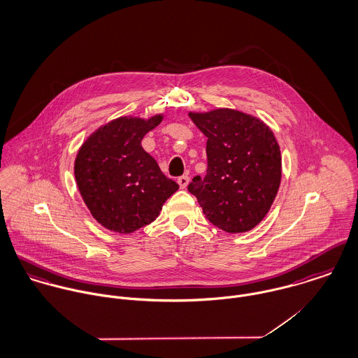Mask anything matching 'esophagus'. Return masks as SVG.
<instances>
[{
  "mask_svg": "<svg viewBox=\"0 0 358 358\" xmlns=\"http://www.w3.org/2000/svg\"><path fill=\"white\" fill-rule=\"evenodd\" d=\"M177 182H178L180 188L184 189V188H187V185H188V182H189V177H188V176H181V177H178Z\"/></svg>",
  "mask_w": 358,
  "mask_h": 358,
  "instance_id": "34e87169",
  "label": "esophagus"
}]
</instances>
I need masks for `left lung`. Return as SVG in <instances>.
I'll return each mask as SVG.
<instances>
[{
    "label": "left lung",
    "instance_id": "obj_1",
    "mask_svg": "<svg viewBox=\"0 0 358 358\" xmlns=\"http://www.w3.org/2000/svg\"><path fill=\"white\" fill-rule=\"evenodd\" d=\"M207 137V174L188 191L206 218L228 234L255 228L268 214L281 181V154L269 126L238 110L189 113Z\"/></svg>",
    "mask_w": 358,
    "mask_h": 358
}]
</instances>
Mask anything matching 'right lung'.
I'll return each instance as SVG.
<instances>
[{
  "instance_id": "right-lung-1",
  "label": "right lung",
  "mask_w": 358,
  "mask_h": 358,
  "mask_svg": "<svg viewBox=\"0 0 358 358\" xmlns=\"http://www.w3.org/2000/svg\"><path fill=\"white\" fill-rule=\"evenodd\" d=\"M163 120L120 117L93 131L80 145L74 174L93 218L117 234H131L157 220L178 184L167 178L141 147Z\"/></svg>"
}]
</instances>
